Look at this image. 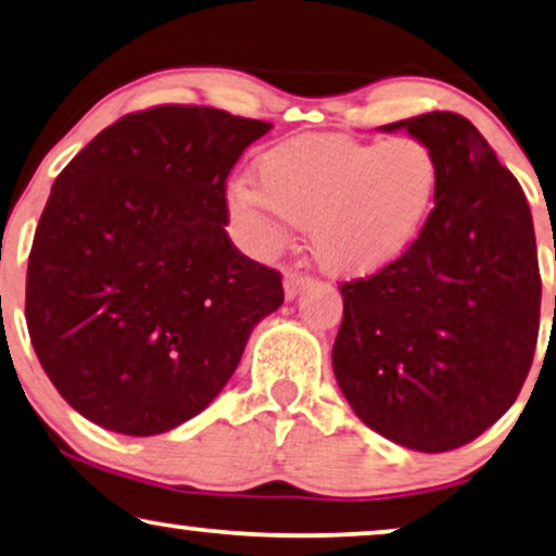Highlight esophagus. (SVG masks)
I'll use <instances>...</instances> for the list:
<instances>
[{
  "label": "esophagus",
  "instance_id": "1",
  "mask_svg": "<svg viewBox=\"0 0 556 556\" xmlns=\"http://www.w3.org/2000/svg\"><path fill=\"white\" fill-rule=\"evenodd\" d=\"M307 285H309V277H304L302 271L287 269V275H285V296H287V300H294V296L300 294Z\"/></svg>",
  "mask_w": 556,
  "mask_h": 556
}]
</instances>
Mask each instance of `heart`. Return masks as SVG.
<instances>
[{"mask_svg": "<svg viewBox=\"0 0 556 556\" xmlns=\"http://www.w3.org/2000/svg\"><path fill=\"white\" fill-rule=\"evenodd\" d=\"M441 159L424 138L357 140L300 136L256 161V186L233 184L229 211L271 249L279 229L271 214L309 229L319 267L334 277H367L390 267L416 244L441 189Z\"/></svg>", "mask_w": 556, "mask_h": 556, "instance_id": "heart-1", "label": "heart"}]
</instances>
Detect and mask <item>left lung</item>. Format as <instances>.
Wrapping results in <instances>:
<instances>
[{
  "instance_id": "1",
  "label": "left lung",
  "mask_w": 556,
  "mask_h": 556,
  "mask_svg": "<svg viewBox=\"0 0 556 556\" xmlns=\"http://www.w3.org/2000/svg\"><path fill=\"white\" fill-rule=\"evenodd\" d=\"M435 148L441 189L401 260L340 285L334 378L357 418L405 448L443 453L496 424L527 380L542 277L527 197L458 113L382 125Z\"/></svg>"
}]
</instances>
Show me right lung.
Segmentation results:
<instances>
[{
  "label": "right lung",
  "instance_id": "add662e5",
  "mask_svg": "<svg viewBox=\"0 0 556 556\" xmlns=\"http://www.w3.org/2000/svg\"><path fill=\"white\" fill-rule=\"evenodd\" d=\"M271 123L155 105L100 130L54 178L27 267V330L58 393L92 424L159 435L199 416L277 269L233 247L226 178Z\"/></svg>",
  "mask_w": 556,
  "mask_h": 556
}]
</instances>
